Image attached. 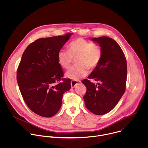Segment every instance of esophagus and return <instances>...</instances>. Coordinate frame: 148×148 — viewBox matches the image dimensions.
I'll list each match as a JSON object with an SVG mask.
<instances>
[{
    "label": "esophagus",
    "mask_w": 148,
    "mask_h": 148,
    "mask_svg": "<svg viewBox=\"0 0 148 148\" xmlns=\"http://www.w3.org/2000/svg\"><path fill=\"white\" fill-rule=\"evenodd\" d=\"M81 81L79 80H76V81H71V86L72 88H74L78 84H79Z\"/></svg>",
    "instance_id": "obj_1"
}]
</instances>
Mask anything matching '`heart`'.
I'll use <instances>...</instances> for the list:
<instances>
[{
    "instance_id": "1",
    "label": "heart",
    "mask_w": 148,
    "mask_h": 148,
    "mask_svg": "<svg viewBox=\"0 0 148 148\" xmlns=\"http://www.w3.org/2000/svg\"><path fill=\"white\" fill-rule=\"evenodd\" d=\"M69 51L60 50L57 54V60L60 66L69 69L75 59L77 66L66 73V77L74 81L86 76L90 70L95 69L101 60V47L83 38H77L69 44Z\"/></svg>"
}]
</instances>
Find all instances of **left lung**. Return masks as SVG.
<instances>
[{"label":"left lung","instance_id":"obj_1","mask_svg":"<svg viewBox=\"0 0 148 148\" xmlns=\"http://www.w3.org/2000/svg\"><path fill=\"white\" fill-rule=\"evenodd\" d=\"M91 40L99 45L102 57L88 78L99 82L95 84L88 79L82 80L87 87L83 98L90 111L101 115L110 112L124 94L127 64L122 50L114 39L103 36Z\"/></svg>","mask_w":148,"mask_h":148}]
</instances>
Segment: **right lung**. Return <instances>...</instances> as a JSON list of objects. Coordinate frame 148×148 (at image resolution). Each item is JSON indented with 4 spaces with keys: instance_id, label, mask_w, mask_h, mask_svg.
I'll list each match as a JSON object with an SVG mask.
<instances>
[{
    "instance_id": "1",
    "label": "right lung",
    "mask_w": 148,
    "mask_h": 148,
    "mask_svg": "<svg viewBox=\"0 0 148 148\" xmlns=\"http://www.w3.org/2000/svg\"><path fill=\"white\" fill-rule=\"evenodd\" d=\"M72 34L37 39L27 47L19 63L17 81L21 94L27 107L41 116L56 114L63 94L71 88L70 79L62 78L57 54Z\"/></svg>"
}]
</instances>
